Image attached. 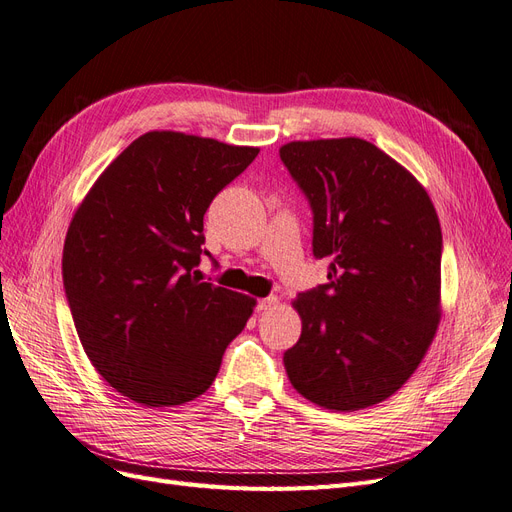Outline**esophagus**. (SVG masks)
<instances>
[{
    "label": "esophagus",
    "instance_id": "34e87169",
    "mask_svg": "<svg viewBox=\"0 0 512 512\" xmlns=\"http://www.w3.org/2000/svg\"><path fill=\"white\" fill-rule=\"evenodd\" d=\"M277 305V297H267V299H260L256 303V312H267V309Z\"/></svg>",
    "mask_w": 512,
    "mask_h": 512
}]
</instances>
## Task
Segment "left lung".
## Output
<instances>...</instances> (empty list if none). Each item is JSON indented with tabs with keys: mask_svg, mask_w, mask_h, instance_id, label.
I'll use <instances>...</instances> for the list:
<instances>
[{
	"mask_svg": "<svg viewBox=\"0 0 512 512\" xmlns=\"http://www.w3.org/2000/svg\"><path fill=\"white\" fill-rule=\"evenodd\" d=\"M314 218L327 284L297 294L303 331L284 352L305 399L350 412L401 389L440 322L442 230L427 192L363 138L280 149Z\"/></svg>",
	"mask_w": 512,
	"mask_h": 512,
	"instance_id": "1",
	"label": "left lung"
}]
</instances>
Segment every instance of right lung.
<instances>
[{
    "label": "right lung",
    "instance_id": "1",
    "mask_svg": "<svg viewBox=\"0 0 512 512\" xmlns=\"http://www.w3.org/2000/svg\"><path fill=\"white\" fill-rule=\"evenodd\" d=\"M258 149L147 132L83 200L64 245V288L98 374L143 406H179L215 380L254 299L203 282V218Z\"/></svg>",
    "mask_w": 512,
    "mask_h": 512
}]
</instances>
